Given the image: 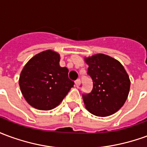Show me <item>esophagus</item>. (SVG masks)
<instances>
[{
    "label": "esophagus",
    "mask_w": 147,
    "mask_h": 147,
    "mask_svg": "<svg viewBox=\"0 0 147 147\" xmlns=\"http://www.w3.org/2000/svg\"><path fill=\"white\" fill-rule=\"evenodd\" d=\"M80 85V80H77L75 81V86H76V87H79Z\"/></svg>",
    "instance_id": "obj_1"
}]
</instances>
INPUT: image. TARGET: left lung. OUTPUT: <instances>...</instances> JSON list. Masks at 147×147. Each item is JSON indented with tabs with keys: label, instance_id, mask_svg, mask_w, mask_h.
<instances>
[{
	"label": "left lung",
	"instance_id": "left-lung-1",
	"mask_svg": "<svg viewBox=\"0 0 147 147\" xmlns=\"http://www.w3.org/2000/svg\"><path fill=\"white\" fill-rule=\"evenodd\" d=\"M87 73L93 80L92 91L83 94L84 105L97 117H108L117 113L126 102L131 81L120 61L103 53L85 57Z\"/></svg>",
	"mask_w": 147,
	"mask_h": 147
}]
</instances>
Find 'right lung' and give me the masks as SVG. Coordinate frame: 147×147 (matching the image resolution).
<instances>
[{"label":"right lung","mask_w":147,"mask_h":147,"mask_svg":"<svg viewBox=\"0 0 147 147\" xmlns=\"http://www.w3.org/2000/svg\"><path fill=\"white\" fill-rule=\"evenodd\" d=\"M60 60L57 52L47 49L34 55L23 68L19 84L24 98L33 108H56L73 86L68 69L61 67Z\"/></svg>","instance_id":"right-lung-1"}]
</instances>
